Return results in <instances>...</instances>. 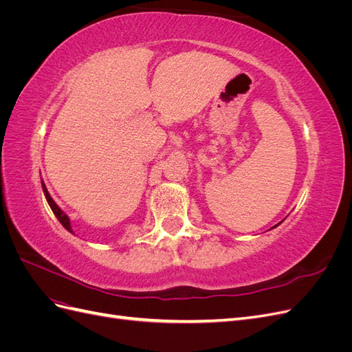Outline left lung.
Segmentation results:
<instances>
[{
    "label": "left lung",
    "instance_id": "obj_1",
    "mask_svg": "<svg viewBox=\"0 0 352 352\" xmlns=\"http://www.w3.org/2000/svg\"><path fill=\"white\" fill-rule=\"evenodd\" d=\"M276 226H278V225H276ZM276 226H274V228H276Z\"/></svg>",
    "mask_w": 352,
    "mask_h": 352
}]
</instances>
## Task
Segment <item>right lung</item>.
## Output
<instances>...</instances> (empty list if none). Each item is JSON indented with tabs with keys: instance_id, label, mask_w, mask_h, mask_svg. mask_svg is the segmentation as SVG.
<instances>
[{
	"instance_id": "obj_1",
	"label": "right lung",
	"mask_w": 352,
	"mask_h": 352,
	"mask_svg": "<svg viewBox=\"0 0 352 352\" xmlns=\"http://www.w3.org/2000/svg\"><path fill=\"white\" fill-rule=\"evenodd\" d=\"M42 190H44V194H45V198H47V201H48V204H50V207H51L52 212H54L56 217L58 219V221H60L61 225L65 226L69 232H72V233H73L72 226H70V219H69V216H67V214H65V212H63V210L56 204L54 199L51 198V195H50V192L47 190V186H45V184H44V182H42Z\"/></svg>"
}]
</instances>
